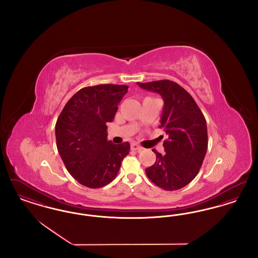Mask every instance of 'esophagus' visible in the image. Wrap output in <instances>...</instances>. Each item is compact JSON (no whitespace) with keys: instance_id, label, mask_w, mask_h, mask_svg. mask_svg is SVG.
Listing matches in <instances>:
<instances>
[{"instance_id":"esophagus-1","label":"esophagus","mask_w":258,"mask_h":258,"mask_svg":"<svg viewBox=\"0 0 258 258\" xmlns=\"http://www.w3.org/2000/svg\"><path fill=\"white\" fill-rule=\"evenodd\" d=\"M131 148H132V150H135V151H141V150H142V147H140V146L137 145L136 143H133Z\"/></svg>"}]
</instances>
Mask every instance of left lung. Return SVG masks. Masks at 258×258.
Returning a JSON list of instances; mask_svg holds the SVG:
<instances>
[{"mask_svg": "<svg viewBox=\"0 0 258 258\" xmlns=\"http://www.w3.org/2000/svg\"><path fill=\"white\" fill-rule=\"evenodd\" d=\"M144 90L158 93L164 106L160 127L167 135L165 154L155 149L156 162L145 169L148 178L165 190H177L198 174L208 148L207 123L192 97L176 82L160 80L139 83Z\"/></svg>", "mask_w": 258, "mask_h": 258, "instance_id": "left-lung-1", "label": "left lung"}]
</instances>
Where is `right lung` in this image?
Returning a JSON list of instances; mask_svg holds the SVG:
<instances>
[{
  "label": "right lung",
  "mask_w": 258,
  "mask_h": 258,
  "mask_svg": "<svg viewBox=\"0 0 258 258\" xmlns=\"http://www.w3.org/2000/svg\"><path fill=\"white\" fill-rule=\"evenodd\" d=\"M126 85L85 87L74 94L55 125L57 149L68 171L85 186L98 188L111 183L130 153L128 142L107 140V123L127 93Z\"/></svg>",
  "instance_id": "add662e5"
}]
</instances>
